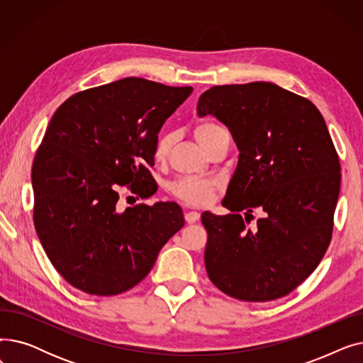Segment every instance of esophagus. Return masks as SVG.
I'll use <instances>...</instances> for the list:
<instances>
[{"instance_id":"34e87169","label":"esophagus","mask_w":363,"mask_h":363,"mask_svg":"<svg viewBox=\"0 0 363 363\" xmlns=\"http://www.w3.org/2000/svg\"><path fill=\"white\" fill-rule=\"evenodd\" d=\"M199 219H200V213H199V212H193V211L185 212V220H186L188 223H194V222H197Z\"/></svg>"}]
</instances>
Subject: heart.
Here are the masks:
<instances>
[{
    "instance_id": "1",
    "label": "heart",
    "mask_w": 363,
    "mask_h": 363,
    "mask_svg": "<svg viewBox=\"0 0 363 363\" xmlns=\"http://www.w3.org/2000/svg\"><path fill=\"white\" fill-rule=\"evenodd\" d=\"M225 132L226 129L219 123L206 121L196 126L194 135L200 143V145L206 150L220 135V133H225ZM170 145H172V133L162 132L155 144V159L157 162L166 160ZM218 186L219 184L215 179L200 178V177H182L175 179L174 182H170L169 191L172 196L184 201L188 206L201 207L212 201Z\"/></svg>"
}]
</instances>
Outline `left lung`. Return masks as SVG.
<instances>
[{"label":"left lung","instance_id":"8db88e82","mask_svg":"<svg viewBox=\"0 0 363 363\" xmlns=\"http://www.w3.org/2000/svg\"><path fill=\"white\" fill-rule=\"evenodd\" d=\"M197 113L225 123L240 150L222 201L231 213L201 215L208 278L242 301L290 294L333 237L341 167L325 121L312 101L271 82L212 86ZM257 206L265 216L249 228Z\"/></svg>","mask_w":363,"mask_h":363}]
</instances>
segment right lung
<instances>
[{
    "instance_id": "obj_1",
    "label": "right lung",
    "mask_w": 363,
    "mask_h": 363,
    "mask_svg": "<svg viewBox=\"0 0 363 363\" xmlns=\"http://www.w3.org/2000/svg\"><path fill=\"white\" fill-rule=\"evenodd\" d=\"M193 92L125 78L73 94L55 110L32 166L33 223L54 268L92 296L135 287L184 226L175 203L119 212V189L156 193L148 167L164 121Z\"/></svg>"
}]
</instances>
